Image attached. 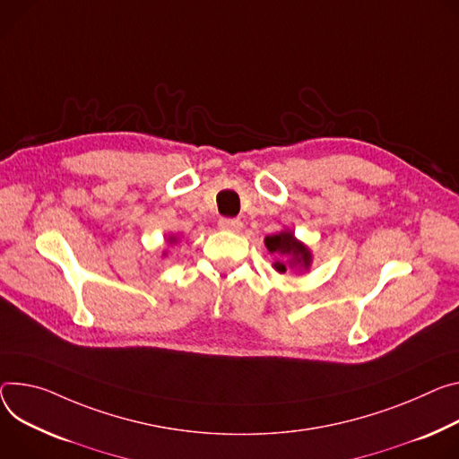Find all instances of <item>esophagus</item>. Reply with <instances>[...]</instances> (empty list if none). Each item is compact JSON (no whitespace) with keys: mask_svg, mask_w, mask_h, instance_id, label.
Wrapping results in <instances>:
<instances>
[{"mask_svg":"<svg viewBox=\"0 0 459 459\" xmlns=\"http://www.w3.org/2000/svg\"><path fill=\"white\" fill-rule=\"evenodd\" d=\"M218 225L221 230H229V232H239L243 229V223L239 220H230V218H221Z\"/></svg>","mask_w":459,"mask_h":459,"instance_id":"obj_1","label":"esophagus"}]
</instances>
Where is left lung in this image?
<instances>
[{
    "label": "left lung",
    "mask_w": 459,
    "mask_h": 459,
    "mask_svg": "<svg viewBox=\"0 0 459 459\" xmlns=\"http://www.w3.org/2000/svg\"><path fill=\"white\" fill-rule=\"evenodd\" d=\"M264 241H265L267 251L278 256V260L273 264L276 273L283 274L289 269H293L297 273H304V271L307 273L311 269V264H313L311 248L295 236V230L283 229L276 234L265 236Z\"/></svg>",
    "instance_id": "obj_1"
}]
</instances>
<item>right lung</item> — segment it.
Returning a JSON list of instances; mask_svg holds the SVG:
<instances>
[{
	"label": "right lung",
	"instance_id": "1",
	"mask_svg": "<svg viewBox=\"0 0 459 459\" xmlns=\"http://www.w3.org/2000/svg\"><path fill=\"white\" fill-rule=\"evenodd\" d=\"M166 243H169V245H174V243H178V238L172 234V236L166 238ZM162 256H166V253H162Z\"/></svg>",
	"mask_w": 459,
	"mask_h": 459
}]
</instances>
